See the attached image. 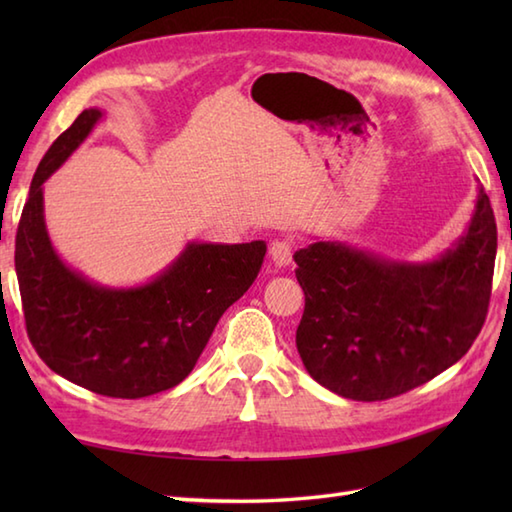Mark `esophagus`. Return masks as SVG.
<instances>
[{
  "mask_svg": "<svg viewBox=\"0 0 512 512\" xmlns=\"http://www.w3.org/2000/svg\"><path fill=\"white\" fill-rule=\"evenodd\" d=\"M270 259H273V264L284 268L290 266L292 262V242L290 239H275L273 244H270Z\"/></svg>",
  "mask_w": 512,
  "mask_h": 512,
  "instance_id": "obj_1",
  "label": "esophagus"
}]
</instances>
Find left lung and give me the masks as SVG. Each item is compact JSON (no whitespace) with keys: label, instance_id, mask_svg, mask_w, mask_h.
I'll return each instance as SVG.
<instances>
[{"label":"left lung","instance_id":"1","mask_svg":"<svg viewBox=\"0 0 512 512\" xmlns=\"http://www.w3.org/2000/svg\"><path fill=\"white\" fill-rule=\"evenodd\" d=\"M495 253V215L482 187L469 228L433 262H396L330 239L297 250L306 295L297 350L308 374L365 402L429 383L480 334Z\"/></svg>","mask_w":512,"mask_h":512}]
</instances>
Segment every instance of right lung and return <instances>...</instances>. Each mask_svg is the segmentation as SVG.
Returning <instances> with one entry per match:
<instances>
[{
  "label": "right lung",
  "mask_w": 512,
  "mask_h": 512,
  "mask_svg": "<svg viewBox=\"0 0 512 512\" xmlns=\"http://www.w3.org/2000/svg\"><path fill=\"white\" fill-rule=\"evenodd\" d=\"M101 118L99 107L83 110L39 162L17 228L15 270L30 343L54 374L101 396L145 398L191 374L226 308L257 279L266 242H189L136 288H107L72 270L50 242L43 182Z\"/></svg>",
  "instance_id": "add662e5"
}]
</instances>
